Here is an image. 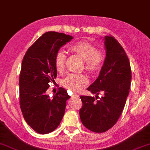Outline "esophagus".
Returning <instances> with one entry per match:
<instances>
[{"mask_svg":"<svg viewBox=\"0 0 150 150\" xmlns=\"http://www.w3.org/2000/svg\"><path fill=\"white\" fill-rule=\"evenodd\" d=\"M72 97H79V95H73L72 96Z\"/></svg>","mask_w":150,"mask_h":150,"instance_id":"obj_1","label":"esophagus"}]
</instances>
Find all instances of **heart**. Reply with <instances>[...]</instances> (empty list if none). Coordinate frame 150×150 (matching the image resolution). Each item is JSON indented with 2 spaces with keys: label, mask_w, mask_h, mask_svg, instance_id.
I'll list each match as a JSON object with an SVG mask.
<instances>
[{
  "label": "heart",
  "mask_w": 150,
  "mask_h": 150,
  "mask_svg": "<svg viewBox=\"0 0 150 150\" xmlns=\"http://www.w3.org/2000/svg\"><path fill=\"white\" fill-rule=\"evenodd\" d=\"M71 50L79 55L85 62V68L91 72L97 71L101 67L103 56L100 52L97 51V48L87 42H79L71 46ZM66 60L65 53L59 51L57 53L55 58L56 69L61 71L64 69ZM87 77L83 75H71L68 76L63 83L65 87L74 92H78L88 83Z\"/></svg>",
  "instance_id": "1"
}]
</instances>
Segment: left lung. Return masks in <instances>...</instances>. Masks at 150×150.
Returning <instances> with one entry per match:
<instances>
[{
    "mask_svg": "<svg viewBox=\"0 0 150 150\" xmlns=\"http://www.w3.org/2000/svg\"><path fill=\"white\" fill-rule=\"evenodd\" d=\"M105 57L97 79L87 88L98 97L80 96L82 108L79 110L81 123L95 132L108 130L118 121L126 102L132 80L129 59L115 38L104 36Z\"/></svg>",
    "mask_w": 150,
    "mask_h": 150,
    "instance_id": "8db88e82",
    "label": "left lung"
}]
</instances>
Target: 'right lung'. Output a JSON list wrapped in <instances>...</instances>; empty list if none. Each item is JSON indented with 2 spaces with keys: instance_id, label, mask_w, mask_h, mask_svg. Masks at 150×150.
<instances>
[{
  "instance_id": "1",
  "label": "right lung",
  "mask_w": 150,
  "mask_h": 150,
  "mask_svg": "<svg viewBox=\"0 0 150 150\" xmlns=\"http://www.w3.org/2000/svg\"><path fill=\"white\" fill-rule=\"evenodd\" d=\"M73 36L55 31L44 33L29 48L22 62L20 105L24 119L37 133L49 134L58 127L70 99L63 88L50 98L46 91L57 77L55 58Z\"/></svg>"
}]
</instances>
